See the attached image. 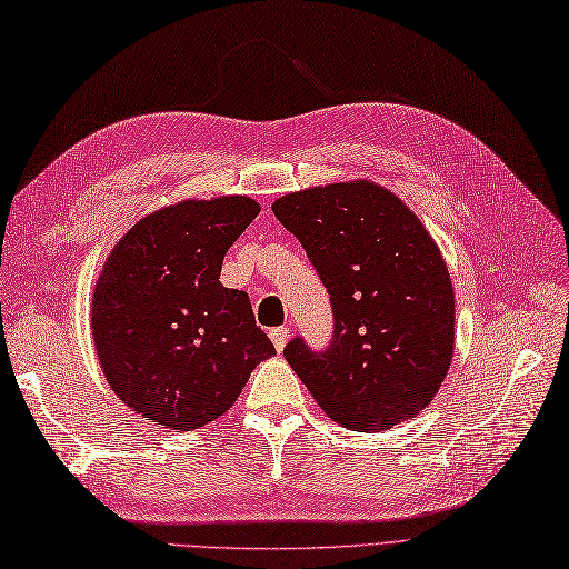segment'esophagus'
<instances>
[{"mask_svg": "<svg viewBox=\"0 0 569 569\" xmlns=\"http://www.w3.org/2000/svg\"><path fill=\"white\" fill-rule=\"evenodd\" d=\"M270 340L277 348V352H282L287 348V340H289V328H272L270 330Z\"/></svg>", "mask_w": 569, "mask_h": 569, "instance_id": "esophagus-1", "label": "esophagus"}]
</instances>
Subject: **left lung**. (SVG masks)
<instances>
[{"mask_svg": "<svg viewBox=\"0 0 569 569\" xmlns=\"http://www.w3.org/2000/svg\"><path fill=\"white\" fill-rule=\"evenodd\" d=\"M330 295L336 336L284 359L330 420L377 432L429 406L453 357V287L439 246L396 192L373 180L316 186L272 202Z\"/></svg>", "mask_w": 569, "mask_h": 569, "instance_id": "obj_1", "label": "left lung"}]
</instances>
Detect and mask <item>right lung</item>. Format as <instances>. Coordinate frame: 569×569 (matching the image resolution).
Segmentation results:
<instances>
[{
  "mask_svg": "<svg viewBox=\"0 0 569 569\" xmlns=\"http://www.w3.org/2000/svg\"><path fill=\"white\" fill-rule=\"evenodd\" d=\"M258 212L246 196L188 198L142 217L108 253L91 336L108 386L132 412L200 429L274 355L248 295L219 282L227 251Z\"/></svg>",
  "mask_w": 569,
  "mask_h": 569,
  "instance_id": "right-lung-1",
  "label": "right lung"
}]
</instances>
